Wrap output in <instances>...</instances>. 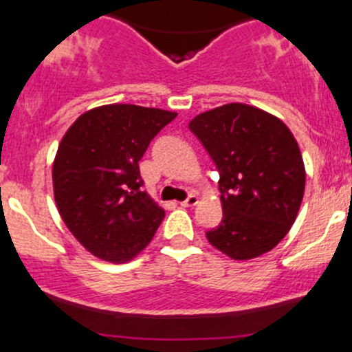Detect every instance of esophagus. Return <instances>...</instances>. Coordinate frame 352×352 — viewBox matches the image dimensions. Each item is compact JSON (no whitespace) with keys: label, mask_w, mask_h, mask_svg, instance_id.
<instances>
[{"label":"esophagus","mask_w":352,"mask_h":352,"mask_svg":"<svg viewBox=\"0 0 352 352\" xmlns=\"http://www.w3.org/2000/svg\"><path fill=\"white\" fill-rule=\"evenodd\" d=\"M197 201H199V197H197L196 194H189V196H187V199H184L180 204H182L184 208H192V206H196Z\"/></svg>","instance_id":"obj_1"}]
</instances>
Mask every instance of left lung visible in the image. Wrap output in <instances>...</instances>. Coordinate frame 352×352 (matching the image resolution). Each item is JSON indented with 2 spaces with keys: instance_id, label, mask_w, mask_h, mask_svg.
Here are the masks:
<instances>
[{
  "instance_id": "left-lung-1",
  "label": "left lung",
  "mask_w": 352,
  "mask_h": 352,
  "mask_svg": "<svg viewBox=\"0 0 352 352\" xmlns=\"http://www.w3.org/2000/svg\"><path fill=\"white\" fill-rule=\"evenodd\" d=\"M189 129L220 173L223 218L206 232L208 242L232 259L272 251L291 230L305 194V163L292 132L242 103L197 115Z\"/></svg>"
}]
</instances>
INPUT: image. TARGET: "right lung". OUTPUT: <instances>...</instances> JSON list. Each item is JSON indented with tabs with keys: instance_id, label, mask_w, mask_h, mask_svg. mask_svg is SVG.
I'll list each match as a JSON object with an SVG mask.
<instances>
[{
	"instance_id": "right-lung-1",
	"label": "right lung",
	"mask_w": 352,
	"mask_h": 352,
	"mask_svg": "<svg viewBox=\"0 0 352 352\" xmlns=\"http://www.w3.org/2000/svg\"><path fill=\"white\" fill-rule=\"evenodd\" d=\"M177 113L108 104L80 115L58 146L54 201L74 237L104 261H127L149 244L165 211L142 190L139 162Z\"/></svg>"
}]
</instances>
